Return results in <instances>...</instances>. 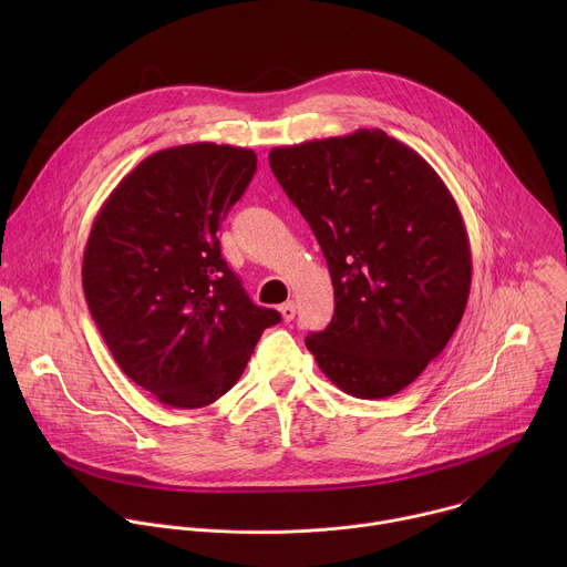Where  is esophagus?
Wrapping results in <instances>:
<instances>
[{"mask_svg": "<svg viewBox=\"0 0 567 567\" xmlns=\"http://www.w3.org/2000/svg\"><path fill=\"white\" fill-rule=\"evenodd\" d=\"M278 309H280V313H282L285 320H291V318L296 316V305H293L291 300H289V302H282Z\"/></svg>", "mask_w": 567, "mask_h": 567, "instance_id": "obj_1", "label": "esophagus"}]
</instances>
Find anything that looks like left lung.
<instances>
[{"label":"left lung","mask_w":567,"mask_h":567,"mask_svg":"<svg viewBox=\"0 0 567 567\" xmlns=\"http://www.w3.org/2000/svg\"><path fill=\"white\" fill-rule=\"evenodd\" d=\"M269 166L334 285L332 322L307 350L352 396L396 394L446 348L468 300L471 249L453 195L381 130L274 147Z\"/></svg>","instance_id":"left-lung-1"}]
</instances>
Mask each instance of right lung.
Listing matches in <instances>:
<instances>
[{
  "label": "right lung",
  "instance_id": "obj_1",
  "mask_svg": "<svg viewBox=\"0 0 567 567\" xmlns=\"http://www.w3.org/2000/svg\"><path fill=\"white\" fill-rule=\"evenodd\" d=\"M256 166L247 147L158 150L94 219L83 258L90 311L121 370L166 406L217 401L280 322L276 309L251 302L217 239Z\"/></svg>",
  "mask_w": 567,
  "mask_h": 567
}]
</instances>
